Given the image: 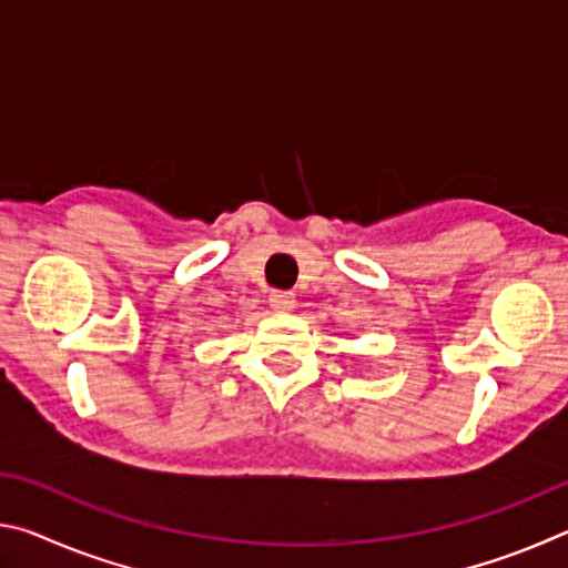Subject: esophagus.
<instances>
[{
	"instance_id": "obj_1",
	"label": "esophagus",
	"mask_w": 568,
	"mask_h": 568,
	"mask_svg": "<svg viewBox=\"0 0 568 568\" xmlns=\"http://www.w3.org/2000/svg\"><path fill=\"white\" fill-rule=\"evenodd\" d=\"M271 307L275 313H291L295 307V295L287 291H273L271 293Z\"/></svg>"
}]
</instances>
